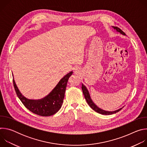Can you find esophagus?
Returning a JSON list of instances; mask_svg holds the SVG:
<instances>
[{
	"label": "esophagus",
	"instance_id": "esophagus-1",
	"mask_svg": "<svg viewBox=\"0 0 147 147\" xmlns=\"http://www.w3.org/2000/svg\"><path fill=\"white\" fill-rule=\"evenodd\" d=\"M74 74H78L80 73V70L76 68V69H75V70H74Z\"/></svg>",
	"mask_w": 147,
	"mask_h": 147
}]
</instances>
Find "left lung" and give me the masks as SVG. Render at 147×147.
Wrapping results in <instances>:
<instances>
[{"label": "left lung", "mask_w": 147, "mask_h": 147, "mask_svg": "<svg viewBox=\"0 0 147 147\" xmlns=\"http://www.w3.org/2000/svg\"><path fill=\"white\" fill-rule=\"evenodd\" d=\"M115 30H116V31L120 32L121 34L123 35H125V34L119 28L117 27H114L113 26L112 27ZM82 92H83V94L84 95V97L86 98V100L87 102V103L89 105V106L94 110L95 111V112H96L97 113H100V114H102V115H112L113 113H116L117 112H118L119 111H120L121 109H119L118 110H116L115 111H113V112H109V111H104V110H102L101 109H100L99 108H98L96 105L94 103V102L92 100L91 98V96H90V93L87 90V88H86V87L83 84H82Z\"/></svg>", "instance_id": "1"}]
</instances>
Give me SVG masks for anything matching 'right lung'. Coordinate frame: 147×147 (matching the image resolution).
Returning <instances> with one entry per match:
<instances>
[{
    "label": "right lung",
    "instance_id": "add662e5",
    "mask_svg": "<svg viewBox=\"0 0 147 147\" xmlns=\"http://www.w3.org/2000/svg\"><path fill=\"white\" fill-rule=\"evenodd\" d=\"M72 74L73 71H70L63 77L52 91L40 99H28L24 97L18 89L14 78L13 80V86L17 96L26 108L36 115L49 116L55 114L61 108L63 102L68 80Z\"/></svg>",
    "mask_w": 147,
    "mask_h": 147
}]
</instances>
